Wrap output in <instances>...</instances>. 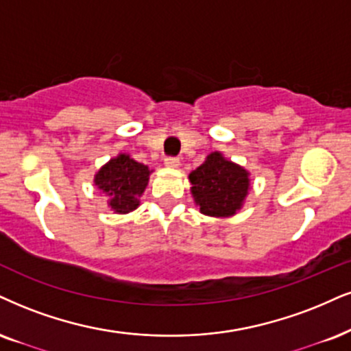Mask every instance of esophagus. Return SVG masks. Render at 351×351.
Segmentation results:
<instances>
[{
    "label": "esophagus",
    "instance_id": "obj_1",
    "mask_svg": "<svg viewBox=\"0 0 351 351\" xmlns=\"http://www.w3.org/2000/svg\"><path fill=\"white\" fill-rule=\"evenodd\" d=\"M164 164L169 167H179L180 166V159L177 158V156H167L166 159H164Z\"/></svg>",
    "mask_w": 351,
    "mask_h": 351
}]
</instances>
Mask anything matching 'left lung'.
<instances>
[{
	"label": "left lung",
	"mask_w": 351,
	"mask_h": 351,
	"mask_svg": "<svg viewBox=\"0 0 351 351\" xmlns=\"http://www.w3.org/2000/svg\"><path fill=\"white\" fill-rule=\"evenodd\" d=\"M189 179L197 205L208 216L234 215L249 190V172L224 159L221 153H211Z\"/></svg>",
	"instance_id": "obj_1"
}]
</instances>
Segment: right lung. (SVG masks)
Wrapping results in <instances>:
<instances>
[{
	"instance_id": "right-lung-1",
	"label": "right lung",
	"mask_w": 351,
	"mask_h": 351,
	"mask_svg": "<svg viewBox=\"0 0 351 351\" xmlns=\"http://www.w3.org/2000/svg\"><path fill=\"white\" fill-rule=\"evenodd\" d=\"M149 180V169L133 161L127 154L110 159L96 174V185L110 198L115 213H128L140 205L138 197L145 192Z\"/></svg>"
}]
</instances>
